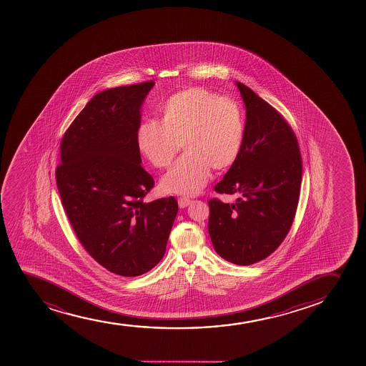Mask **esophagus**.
<instances>
[{"label":"esophagus","mask_w":366,"mask_h":366,"mask_svg":"<svg viewBox=\"0 0 366 366\" xmlns=\"http://www.w3.org/2000/svg\"><path fill=\"white\" fill-rule=\"evenodd\" d=\"M189 203H191V199H189V198H179V207L180 208H186V207L189 206Z\"/></svg>","instance_id":"34e87169"}]
</instances>
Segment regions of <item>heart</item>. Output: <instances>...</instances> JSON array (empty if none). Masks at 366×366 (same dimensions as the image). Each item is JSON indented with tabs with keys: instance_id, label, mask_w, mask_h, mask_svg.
<instances>
[{
	"instance_id": "obj_1",
	"label": "heart",
	"mask_w": 366,
	"mask_h": 366,
	"mask_svg": "<svg viewBox=\"0 0 366 366\" xmlns=\"http://www.w3.org/2000/svg\"><path fill=\"white\" fill-rule=\"evenodd\" d=\"M246 120L236 99L204 87L180 91L164 103L162 119H148L136 132L141 154L156 168H167L180 151L186 152L165 174L167 192L196 194L217 170L234 164L242 149Z\"/></svg>"
}]
</instances>
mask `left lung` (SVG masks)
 Listing matches in <instances>:
<instances>
[{"instance_id":"left-lung-1","label":"left lung","mask_w":366,"mask_h":366,"mask_svg":"<svg viewBox=\"0 0 366 366\" xmlns=\"http://www.w3.org/2000/svg\"><path fill=\"white\" fill-rule=\"evenodd\" d=\"M246 106L239 156L215 192L239 194L234 203L208 202L214 249L237 265H252L277 249L300 201L302 157L296 135L275 108L236 81Z\"/></svg>"}]
</instances>
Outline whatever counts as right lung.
Listing matches in <instances>:
<instances>
[{"label": "right lung", "mask_w": 366, "mask_h": 366, "mask_svg": "<svg viewBox=\"0 0 366 366\" xmlns=\"http://www.w3.org/2000/svg\"><path fill=\"white\" fill-rule=\"evenodd\" d=\"M154 82L113 87L91 99L61 141L58 192L87 253L115 275L159 263L177 213L174 197L144 202L154 180L141 165L136 132Z\"/></svg>", "instance_id": "right-lung-1"}]
</instances>
